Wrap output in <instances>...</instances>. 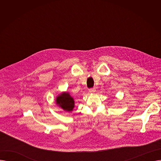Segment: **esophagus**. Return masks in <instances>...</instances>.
Listing matches in <instances>:
<instances>
[{"mask_svg": "<svg viewBox=\"0 0 161 161\" xmlns=\"http://www.w3.org/2000/svg\"><path fill=\"white\" fill-rule=\"evenodd\" d=\"M89 91L90 93H94V92L96 91V89H95V87H93V88H91V89H89Z\"/></svg>", "mask_w": 161, "mask_h": 161, "instance_id": "obj_1", "label": "esophagus"}]
</instances>
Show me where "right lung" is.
Instances as JSON below:
<instances>
[{"label": "right lung", "mask_w": 161, "mask_h": 161, "mask_svg": "<svg viewBox=\"0 0 161 161\" xmlns=\"http://www.w3.org/2000/svg\"><path fill=\"white\" fill-rule=\"evenodd\" d=\"M56 101L57 104L59 106H61V108H62L64 110L68 112L72 111L74 107V99L67 92H64L60 96L57 97Z\"/></svg>", "instance_id": "1"}]
</instances>
